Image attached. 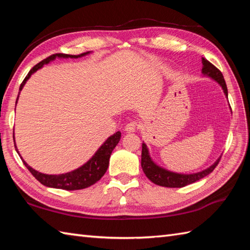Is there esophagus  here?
Listing matches in <instances>:
<instances>
[{"instance_id": "obj_1", "label": "esophagus", "mask_w": 250, "mask_h": 250, "mask_svg": "<svg viewBox=\"0 0 250 250\" xmlns=\"http://www.w3.org/2000/svg\"><path fill=\"white\" fill-rule=\"evenodd\" d=\"M139 122L137 121H130L129 124H126L125 130L126 132H134L136 129H139Z\"/></svg>"}]
</instances>
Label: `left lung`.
<instances>
[{"label":"left lung","instance_id":"left-lung-1","mask_svg":"<svg viewBox=\"0 0 250 250\" xmlns=\"http://www.w3.org/2000/svg\"><path fill=\"white\" fill-rule=\"evenodd\" d=\"M202 63H203L202 73H203L204 75H207V76H209L213 79H215V81L222 87V89H224V91L228 97L227 84H226L222 73L214 64H211L208 60L204 59V58H202ZM219 161H220V159H218V160H217L210 167L206 168V169H204V171L199 172V173L177 174V173L167 171V169L158 167L157 164L153 163L151 158L149 157V153H148L147 146L145 144H143V146H142V163L141 164H142L143 171H144L148 179L151 180L153 184H156L158 186H162V187L182 188L187 185L198 182V180H200L201 178L207 176V175L213 172L215 167L218 166Z\"/></svg>","mask_w":250,"mask_h":250}]
</instances>
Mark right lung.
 Here are the masks:
<instances>
[{
	"instance_id": "right-lung-1",
	"label": "right lung",
	"mask_w": 250,
	"mask_h": 250,
	"mask_svg": "<svg viewBox=\"0 0 250 250\" xmlns=\"http://www.w3.org/2000/svg\"><path fill=\"white\" fill-rule=\"evenodd\" d=\"M89 54V52H83L82 55L74 56V55H66V54H55L49 57H47L46 59L42 60L40 63H37L36 65L31 68V71L28 73V75L25 76L23 82L21 83L19 90L23 88L25 82L28 81L30 76L36 72L39 68H41L44 64L49 63L51 60H55L57 57L59 58H78L83 57L84 55ZM121 133L118 131L116 132L114 135L108 137L107 141H106L104 144L99 148V150L95 152V155L90 159V160L83 164V167L75 169V171L65 173V174H60V175H47L35 171V169L29 167L23 160V164L29 169L31 174L39 180L41 184H43L46 187H51V188H58V189H64V190H79V189H84L88 188L90 186H92L102 178L103 175L105 174L106 169L108 167L109 163V158L111 152H113L114 148L116 145L118 144L120 141ZM16 148V146H15ZM17 150V149H16ZM18 152V150H17Z\"/></svg>"
}]
</instances>
